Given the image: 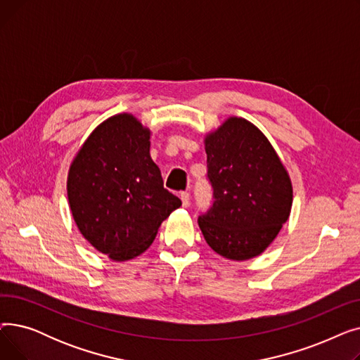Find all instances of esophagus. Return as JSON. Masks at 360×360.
Listing matches in <instances>:
<instances>
[{
  "label": "esophagus",
  "mask_w": 360,
  "mask_h": 360,
  "mask_svg": "<svg viewBox=\"0 0 360 360\" xmlns=\"http://www.w3.org/2000/svg\"><path fill=\"white\" fill-rule=\"evenodd\" d=\"M181 200H182V205H184V207L190 205V200H191L190 193H182V194H181Z\"/></svg>",
  "instance_id": "esophagus-1"
}]
</instances>
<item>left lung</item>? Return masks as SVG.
Returning a JSON list of instances; mask_svg holds the SVG:
<instances>
[{"label":"left lung","mask_w":360,"mask_h":360,"mask_svg":"<svg viewBox=\"0 0 360 360\" xmlns=\"http://www.w3.org/2000/svg\"><path fill=\"white\" fill-rule=\"evenodd\" d=\"M213 205L198 217L219 255L251 259L267 250L290 216L293 190L267 137L250 121L231 117L204 139Z\"/></svg>","instance_id":"1"}]
</instances>
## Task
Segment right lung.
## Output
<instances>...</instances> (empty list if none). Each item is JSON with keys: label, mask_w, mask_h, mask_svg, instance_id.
Instances as JSON below:
<instances>
[{"label": "right lung", "mask_w": 360, "mask_h": 360, "mask_svg": "<svg viewBox=\"0 0 360 360\" xmlns=\"http://www.w3.org/2000/svg\"><path fill=\"white\" fill-rule=\"evenodd\" d=\"M67 194L80 233L113 261L143 254L182 204L163 188L150 158V129L131 113L93 129L70 166Z\"/></svg>", "instance_id": "right-lung-1"}]
</instances>
